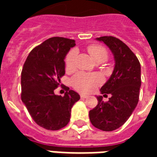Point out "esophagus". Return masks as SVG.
<instances>
[{"label": "esophagus", "mask_w": 157, "mask_h": 157, "mask_svg": "<svg viewBox=\"0 0 157 157\" xmlns=\"http://www.w3.org/2000/svg\"><path fill=\"white\" fill-rule=\"evenodd\" d=\"M81 98H88V95H86V94H81Z\"/></svg>", "instance_id": "esophagus-1"}]
</instances>
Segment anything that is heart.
I'll list each match as a JSON object with an SVG mask.
<instances>
[{"mask_svg":"<svg viewBox=\"0 0 157 157\" xmlns=\"http://www.w3.org/2000/svg\"><path fill=\"white\" fill-rule=\"evenodd\" d=\"M89 54L94 62H104L108 57V53L106 48L99 45H90L87 47ZM75 58L76 50H72L67 54L64 63L65 68L67 71H71L75 68ZM103 79L98 74H88L79 72L71 79V84L76 90L82 93H86L93 90L102 83Z\"/></svg>","mask_w":157,"mask_h":157,"instance_id":"obj_1","label":"heart"}]
</instances>
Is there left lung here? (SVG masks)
Returning a JSON list of instances; mask_svg holds the SVG:
<instances>
[{
    "label": "left lung",
    "instance_id": "8db88e82",
    "mask_svg": "<svg viewBox=\"0 0 157 157\" xmlns=\"http://www.w3.org/2000/svg\"><path fill=\"white\" fill-rule=\"evenodd\" d=\"M114 55L115 67L109 80L100 89L101 94L112 97L103 102L97 96L98 105L90 111L94 126L103 131H112L125 123L135 109L141 86V67L136 55L123 41L114 36H101Z\"/></svg>",
    "mask_w": 157,
    "mask_h": 157
}]
</instances>
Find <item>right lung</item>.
I'll list each match as a JSON object with an SVG mask.
<instances>
[{"label": "right lung", "mask_w": 157, "mask_h": 157, "mask_svg": "<svg viewBox=\"0 0 157 157\" xmlns=\"http://www.w3.org/2000/svg\"><path fill=\"white\" fill-rule=\"evenodd\" d=\"M75 40L49 38L36 46L26 59L21 72V99L34 121L45 129L58 130L68 124L71 109L80 95L66 87L63 97L54 90L65 74L64 59Z\"/></svg>", "instance_id": "add662e5"}]
</instances>
